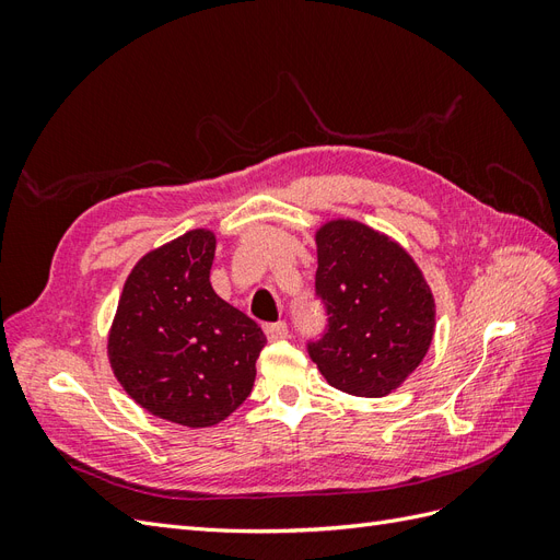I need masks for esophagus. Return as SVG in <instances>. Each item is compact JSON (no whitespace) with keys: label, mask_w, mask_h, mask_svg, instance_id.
I'll return each instance as SVG.
<instances>
[{"label":"esophagus","mask_w":560,"mask_h":560,"mask_svg":"<svg viewBox=\"0 0 560 560\" xmlns=\"http://www.w3.org/2000/svg\"><path fill=\"white\" fill-rule=\"evenodd\" d=\"M264 331H266L268 341H284V338L290 336V334H287L284 322H270V325L264 327Z\"/></svg>","instance_id":"esophagus-1"}]
</instances>
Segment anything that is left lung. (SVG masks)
<instances>
[{"instance_id":"obj_1","label":"left lung","mask_w":560,"mask_h":560,"mask_svg":"<svg viewBox=\"0 0 560 560\" xmlns=\"http://www.w3.org/2000/svg\"><path fill=\"white\" fill-rule=\"evenodd\" d=\"M315 290L329 331L311 360L325 381L354 397H387L425 360L436 303L416 259L387 233L350 217L315 229Z\"/></svg>"}]
</instances>
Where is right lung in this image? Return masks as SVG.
<instances>
[{
  "mask_svg": "<svg viewBox=\"0 0 560 560\" xmlns=\"http://www.w3.org/2000/svg\"><path fill=\"white\" fill-rule=\"evenodd\" d=\"M217 235L186 231L132 266L107 334L116 381L151 416L212 428L249 397L266 336L210 284Z\"/></svg>",
  "mask_w": 560,
  "mask_h": 560,
  "instance_id": "add662e5",
  "label": "right lung"
}]
</instances>
